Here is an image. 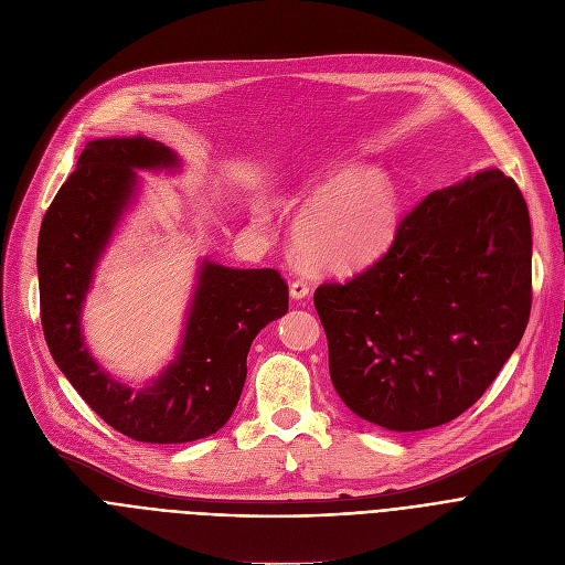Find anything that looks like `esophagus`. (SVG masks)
I'll return each instance as SVG.
<instances>
[{
	"label": "esophagus",
	"mask_w": 565,
	"mask_h": 565,
	"mask_svg": "<svg viewBox=\"0 0 565 565\" xmlns=\"http://www.w3.org/2000/svg\"><path fill=\"white\" fill-rule=\"evenodd\" d=\"M288 292H290L292 299H305V297H309V284L302 281V279H295V281L290 284Z\"/></svg>",
	"instance_id": "esophagus-1"
}]
</instances>
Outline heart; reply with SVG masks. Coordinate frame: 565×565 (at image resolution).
Wrapping results in <instances>:
<instances>
[{"label": "heart", "mask_w": 565, "mask_h": 565, "mask_svg": "<svg viewBox=\"0 0 565 565\" xmlns=\"http://www.w3.org/2000/svg\"><path fill=\"white\" fill-rule=\"evenodd\" d=\"M395 222L397 193L391 179L343 163L309 185V202L292 222V245L309 266L343 273L382 254Z\"/></svg>", "instance_id": "b5f03b06"}]
</instances>
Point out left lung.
I'll return each mask as SVG.
<instances>
[{
  "mask_svg": "<svg viewBox=\"0 0 565 565\" xmlns=\"http://www.w3.org/2000/svg\"><path fill=\"white\" fill-rule=\"evenodd\" d=\"M313 305L331 384L388 431L455 420L493 384L532 311V224L498 168L427 195L388 252Z\"/></svg>",
  "mask_w": 565,
  "mask_h": 565,
  "instance_id": "left-lung-1",
  "label": "left lung"
}]
</instances>
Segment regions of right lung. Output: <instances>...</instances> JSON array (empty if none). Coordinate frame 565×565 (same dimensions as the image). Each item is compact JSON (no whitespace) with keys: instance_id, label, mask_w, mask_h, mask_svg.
Here are the masks:
<instances>
[{"instance_id":"1","label":"right lung","mask_w":565,"mask_h":565,"mask_svg":"<svg viewBox=\"0 0 565 565\" xmlns=\"http://www.w3.org/2000/svg\"><path fill=\"white\" fill-rule=\"evenodd\" d=\"M179 168L177 152L157 140H90L38 236L47 348L97 416L140 443H191L222 429L241 399L252 341L288 311V286L277 270H238L202 258L179 350L159 377L131 388L93 359L82 327L86 295L99 258L136 202L138 172Z\"/></svg>"}]
</instances>
